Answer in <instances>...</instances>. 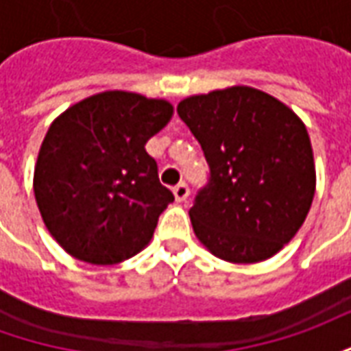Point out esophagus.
<instances>
[{"label": "esophagus", "mask_w": 351, "mask_h": 351, "mask_svg": "<svg viewBox=\"0 0 351 351\" xmlns=\"http://www.w3.org/2000/svg\"><path fill=\"white\" fill-rule=\"evenodd\" d=\"M173 193H175L176 201H178V203H182V201H186L188 195H190V188H188V184L186 182H180V184H176L175 188H173Z\"/></svg>", "instance_id": "esophagus-1"}]
</instances>
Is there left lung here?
I'll use <instances>...</instances> for the list:
<instances>
[{"label":"left lung","instance_id":"1","mask_svg":"<svg viewBox=\"0 0 351 351\" xmlns=\"http://www.w3.org/2000/svg\"><path fill=\"white\" fill-rule=\"evenodd\" d=\"M176 110L210 167V182L190 208L199 243L229 263L278 254L304 223L316 191L301 118L250 86L190 95Z\"/></svg>","mask_w":351,"mask_h":351}]
</instances>
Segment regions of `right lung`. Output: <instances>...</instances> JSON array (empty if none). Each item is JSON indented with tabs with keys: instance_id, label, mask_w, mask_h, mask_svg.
I'll return each instance as SVG.
<instances>
[{
	"instance_id": "obj_1",
	"label": "right lung",
	"mask_w": 351,
	"mask_h": 351,
	"mask_svg": "<svg viewBox=\"0 0 351 351\" xmlns=\"http://www.w3.org/2000/svg\"><path fill=\"white\" fill-rule=\"evenodd\" d=\"M173 116L165 99L108 90L75 103L50 123L34 171L49 233L69 256L114 265L150 243L175 201L145 145Z\"/></svg>"
}]
</instances>
